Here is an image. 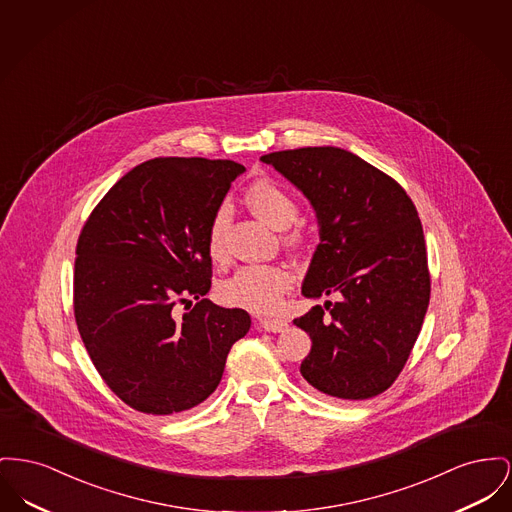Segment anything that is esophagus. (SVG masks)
<instances>
[{"label":"esophagus","mask_w":512,"mask_h":512,"mask_svg":"<svg viewBox=\"0 0 512 512\" xmlns=\"http://www.w3.org/2000/svg\"><path fill=\"white\" fill-rule=\"evenodd\" d=\"M261 329L267 332H282L288 329V323L282 319H261Z\"/></svg>","instance_id":"esophagus-1"}]
</instances>
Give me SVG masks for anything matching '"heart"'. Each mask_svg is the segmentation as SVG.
Here are the masks:
<instances>
[{
    "mask_svg": "<svg viewBox=\"0 0 512 512\" xmlns=\"http://www.w3.org/2000/svg\"><path fill=\"white\" fill-rule=\"evenodd\" d=\"M245 203L276 230H286L298 220L300 214L296 199L282 185L269 178L255 180L245 189ZM228 226L230 211L228 207H220L212 216L207 234L209 255L214 261H222L226 257ZM286 240L294 243L298 241V236L292 234ZM292 284V272L282 265H249L226 278L218 286V296L226 305L269 315L278 311L282 298L292 290Z\"/></svg>",
    "mask_w": 512,
    "mask_h": 512,
    "instance_id": "heart-1",
    "label": "heart"
}]
</instances>
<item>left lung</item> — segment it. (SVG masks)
Returning <instances> with one entry per match:
<instances>
[{"label":"left lung","mask_w":512,"mask_h":512,"mask_svg":"<svg viewBox=\"0 0 512 512\" xmlns=\"http://www.w3.org/2000/svg\"><path fill=\"white\" fill-rule=\"evenodd\" d=\"M309 199L319 238L294 319L311 336L303 379L342 400L387 391L423 325L431 280L420 216L406 191L354 152L305 147L261 156Z\"/></svg>","instance_id":"left-lung-1"}]
</instances>
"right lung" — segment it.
<instances>
[{"instance_id":"add662e5","label":"right lung","mask_w":512,"mask_h":512,"mask_svg":"<svg viewBox=\"0 0 512 512\" xmlns=\"http://www.w3.org/2000/svg\"><path fill=\"white\" fill-rule=\"evenodd\" d=\"M243 172L232 160H147L102 197L81 230L77 329L104 383L137 412L170 416L207 400L251 327L247 311L205 298L209 224ZM180 302L194 307L178 316Z\"/></svg>"}]
</instances>
